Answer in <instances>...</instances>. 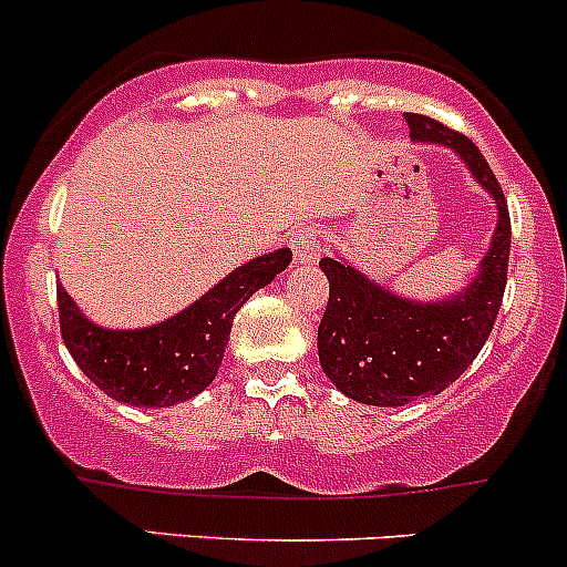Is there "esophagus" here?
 Segmentation results:
<instances>
[{
	"label": "esophagus",
	"instance_id": "34e87169",
	"mask_svg": "<svg viewBox=\"0 0 567 567\" xmlns=\"http://www.w3.org/2000/svg\"><path fill=\"white\" fill-rule=\"evenodd\" d=\"M290 249H293L296 262H301V266H312V262H318L320 238L316 227H301V230H296L293 238H290Z\"/></svg>",
	"mask_w": 567,
	"mask_h": 567
}]
</instances>
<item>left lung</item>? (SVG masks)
<instances>
[{
	"label": "left lung",
	"mask_w": 567,
	"mask_h": 567,
	"mask_svg": "<svg viewBox=\"0 0 567 567\" xmlns=\"http://www.w3.org/2000/svg\"><path fill=\"white\" fill-rule=\"evenodd\" d=\"M411 140L453 147L499 208L477 279L447 301L416 305L370 282L353 266L320 257L329 305L318 326L323 373L348 398L368 405H405L447 390L477 359L499 316L511 260V214L499 181L468 136L425 114H405Z\"/></svg>",
	"instance_id": "1"
}]
</instances>
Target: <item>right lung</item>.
I'll list each match as a JSON object with an SVG mask.
<instances>
[{
  "label": "right lung",
  "instance_id": "obj_1",
  "mask_svg": "<svg viewBox=\"0 0 567 567\" xmlns=\"http://www.w3.org/2000/svg\"><path fill=\"white\" fill-rule=\"evenodd\" d=\"M290 249L236 268L188 310L158 326L112 331L90 323L65 288H56L60 331L82 373L109 398L128 405L167 409L194 398L216 379L236 312L255 290L290 266Z\"/></svg>",
  "mask_w": 567,
  "mask_h": 567
}]
</instances>
